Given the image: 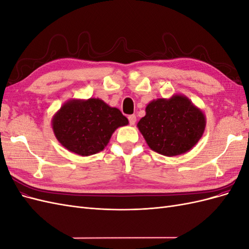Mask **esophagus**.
Segmentation results:
<instances>
[{
  "label": "esophagus",
  "instance_id": "1",
  "mask_svg": "<svg viewBox=\"0 0 249 249\" xmlns=\"http://www.w3.org/2000/svg\"><path fill=\"white\" fill-rule=\"evenodd\" d=\"M129 122H130V124L131 125H134L135 124V123H136V116H135L134 114H132V115H129Z\"/></svg>",
  "mask_w": 249,
  "mask_h": 249
}]
</instances>
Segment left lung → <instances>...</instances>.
I'll use <instances>...</instances> for the list:
<instances>
[{"instance_id": "left-lung-1", "label": "left lung", "mask_w": 249, "mask_h": 249, "mask_svg": "<svg viewBox=\"0 0 249 249\" xmlns=\"http://www.w3.org/2000/svg\"><path fill=\"white\" fill-rule=\"evenodd\" d=\"M201 109L184 94L157 99L147 104L145 116L137 124L138 130L154 152L175 157L196 145L206 129Z\"/></svg>"}]
</instances>
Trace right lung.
I'll list each match as a JSON object with an SVG mask.
<instances>
[{
    "instance_id": "1",
    "label": "right lung",
    "mask_w": 249,
    "mask_h": 249,
    "mask_svg": "<svg viewBox=\"0 0 249 249\" xmlns=\"http://www.w3.org/2000/svg\"><path fill=\"white\" fill-rule=\"evenodd\" d=\"M126 124L129 120L119 109L94 97L67 101L52 118L57 140L67 150L83 157L102 152L116 129Z\"/></svg>"
}]
</instances>
